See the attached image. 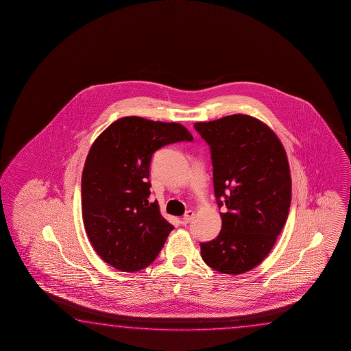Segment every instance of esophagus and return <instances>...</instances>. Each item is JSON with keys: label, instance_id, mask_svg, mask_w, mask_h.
<instances>
[{"label": "esophagus", "instance_id": "obj_1", "mask_svg": "<svg viewBox=\"0 0 351 351\" xmlns=\"http://www.w3.org/2000/svg\"><path fill=\"white\" fill-rule=\"evenodd\" d=\"M194 216H195V214H194V211H191V210H188L186 213H185L184 216H183V221L184 222H191L193 219H194Z\"/></svg>", "mask_w": 351, "mask_h": 351}]
</instances>
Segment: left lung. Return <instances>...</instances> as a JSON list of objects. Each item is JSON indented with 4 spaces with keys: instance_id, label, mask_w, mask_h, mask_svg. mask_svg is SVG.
I'll return each mask as SVG.
<instances>
[{
    "instance_id": "obj_1",
    "label": "left lung",
    "mask_w": 351,
    "mask_h": 351,
    "mask_svg": "<svg viewBox=\"0 0 351 351\" xmlns=\"http://www.w3.org/2000/svg\"><path fill=\"white\" fill-rule=\"evenodd\" d=\"M194 128L210 146L215 196L225 206L219 236L200 243L202 259L220 273H245L269 254L289 216L285 149L269 126L244 114Z\"/></svg>"
}]
</instances>
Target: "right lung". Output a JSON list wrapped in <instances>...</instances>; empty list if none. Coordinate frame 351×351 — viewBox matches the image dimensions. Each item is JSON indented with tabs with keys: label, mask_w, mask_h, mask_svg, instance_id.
I'll return each mask as SVG.
<instances>
[{
	"label": "right lung",
	"mask_w": 351,
	"mask_h": 351,
	"mask_svg": "<svg viewBox=\"0 0 351 351\" xmlns=\"http://www.w3.org/2000/svg\"><path fill=\"white\" fill-rule=\"evenodd\" d=\"M193 141L177 123L124 117L89 149L82 172V216L97 254L120 271H138L158 256L174 227L149 202V163L157 149Z\"/></svg>",
	"instance_id": "add662e5"
}]
</instances>
